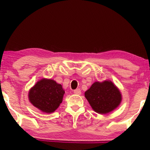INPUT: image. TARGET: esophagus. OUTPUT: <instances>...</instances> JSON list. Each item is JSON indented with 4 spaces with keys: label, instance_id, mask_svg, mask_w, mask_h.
Returning a JSON list of instances; mask_svg holds the SVG:
<instances>
[{
    "label": "esophagus",
    "instance_id": "34e87169",
    "mask_svg": "<svg viewBox=\"0 0 150 150\" xmlns=\"http://www.w3.org/2000/svg\"><path fill=\"white\" fill-rule=\"evenodd\" d=\"M73 93H74L75 95H81V91L79 88H77V89H75V90L73 91Z\"/></svg>",
    "mask_w": 150,
    "mask_h": 150
}]
</instances>
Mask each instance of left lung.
<instances>
[{"instance_id":"1","label":"left lung","mask_w":150,"mask_h":150,"mask_svg":"<svg viewBox=\"0 0 150 150\" xmlns=\"http://www.w3.org/2000/svg\"><path fill=\"white\" fill-rule=\"evenodd\" d=\"M92 108L98 114H106L116 108L122 100L118 88L110 81L95 82L85 93Z\"/></svg>"}]
</instances>
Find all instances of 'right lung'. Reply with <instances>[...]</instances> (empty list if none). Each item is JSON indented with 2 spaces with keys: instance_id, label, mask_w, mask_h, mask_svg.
I'll return each mask as SVG.
<instances>
[{
  "instance_id": "right-lung-1",
  "label": "right lung",
  "mask_w": 150,
  "mask_h": 150,
  "mask_svg": "<svg viewBox=\"0 0 150 150\" xmlns=\"http://www.w3.org/2000/svg\"><path fill=\"white\" fill-rule=\"evenodd\" d=\"M65 91L52 79H42L30 90V102L43 112L52 113L62 103Z\"/></svg>"
}]
</instances>
